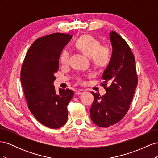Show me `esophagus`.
Here are the masks:
<instances>
[{
    "label": "esophagus",
    "mask_w": 158,
    "mask_h": 158,
    "mask_svg": "<svg viewBox=\"0 0 158 158\" xmlns=\"http://www.w3.org/2000/svg\"><path fill=\"white\" fill-rule=\"evenodd\" d=\"M85 92V90H84V89H77V90H76V94H78V95H82V94H84Z\"/></svg>",
    "instance_id": "obj_1"
}]
</instances>
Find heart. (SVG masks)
Here are the masks:
<instances>
[{
  "label": "heart",
  "mask_w": 158,
  "mask_h": 158,
  "mask_svg": "<svg viewBox=\"0 0 158 158\" xmlns=\"http://www.w3.org/2000/svg\"><path fill=\"white\" fill-rule=\"evenodd\" d=\"M75 47L84 55L90 58L92 63L97 67H105L111 59L112 51L110 46L108 45H101L100 41L92 35L81 36L75 42ZM69 59V52L66 50L62 51L60 56V63L64 65L68 64Z\"/></svg>",
  "instance_id": "b5f03b06"
}]
</instances>
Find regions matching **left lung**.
<instances>
[{
    "label": "left lung",
    "mask_w": 158,
    "mask_h": 158,
    "mask_svg": "<svg viewBox=\"0 0 158 158\" xmlns=\"http://www.w3.org/2000/svg\"><path fill=\"white\" fill-rule=\"evenodd\" d=\"M109 38L113 48L111 59L102 78L106 94L100 96L91 92L94 100L89 109L94 123L105 128L114 125L125 117L138 84L135 56L128 44L114 31L110 32Z\"/></svg>",
    "instance_id": "left-lung-1"
}]
</instances>
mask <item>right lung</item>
<instances>
[{
  "mask_svg": "<svg viewBox=\"0 0 158 158\" xmlns=\"http://www.w3.org/2000/svg\"><path fill=\"white\" fill-rule=\"evenodd\" d=\"M72 37L55 33L38 38L22 66L20 80L28 108L38 121L50 128H59L67 121V106L74 94L68 88H59L56 94L53 85L61 52Z\"/></svg>",
  "mask_w": 158,
  "mask_h": 158,
  "instance_id": "obj_1",
  "label": "right lung"
}]
</instances>
